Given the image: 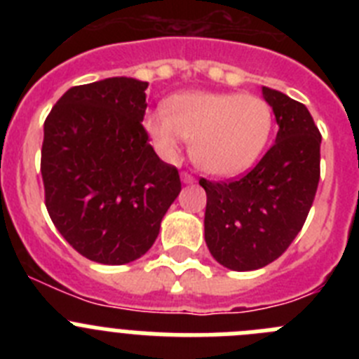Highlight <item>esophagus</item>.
I'll use <instances>...</instances> for the list:
<instances>
[{"mask_svg":"<svg viewBox=\"0 0 359 359\" xmlns=\"http://www.w3.org/2000/svg\"><path fill=\"white\" fill-rule=\"evenodd\" d=\"M194 180H196V177L192 176V174L185 172V170H183V172H182V182L183 183H194Z\"/></svg>","mask_w":359,"mask_h":359,"instance_id":"1","label":"esophagus"}]
</instances>
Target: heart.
I'll use <instances>...</instances> for the list:
<instances>
[{
    "label": "heart",
    "instance_id": "1",
    "mask_svg": "<svg viewBox=\"0 0 359 359\" xmlns=\"http://www.w3.org/2000/svg\"><path fill=\"white\" fill-rule=\"evenodd\" d=\"M144 126L165 156H174L185 138L192 140L190 154L198 167L236 176L264 152L273 113L257 95L183 91L167 100V113L149 111Z\"/></svg>",
    "mask_w": 359,
    "mask_h": 359
}]
</instances>
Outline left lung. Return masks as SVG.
<instances>
[{
	"mask_svg": "<svg viewBox=\"0 0 359 359\" xmlns=\"http://www.w3.org/2000/svg\"><path fill=\"white\" fill-rule=\"evenodd\" d=\"M278 123L261 161L228 182L199 180L207 192L205 241L219 264L259 269L290 248L306 223L320 182L322 135L302 102L262 86Z\"/></svg>",
	"mask_w": 359,
	"mask_h": 359,
	"instance_id": "8db88e82",
	"label": "left lung"
}]
</instances>
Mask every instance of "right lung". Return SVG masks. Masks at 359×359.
<instances>
[{
	"label": "right lung",
	"mask_w": 359,
	"mask_h": 359,
	"mask_svg": "<svg viewBox=\"0 0 359 359\" xmlns=\"http://www.w3.org/2000/svg\"><path fill=\"white\" fill-rule=\"evenodd\" d=\"M147 82L113 77L73 86L44 120V205L82 257L128 264L156 241L182 190L142 126Z\"/></svg>",
	"instance_id": "1"
}]
</instances>
